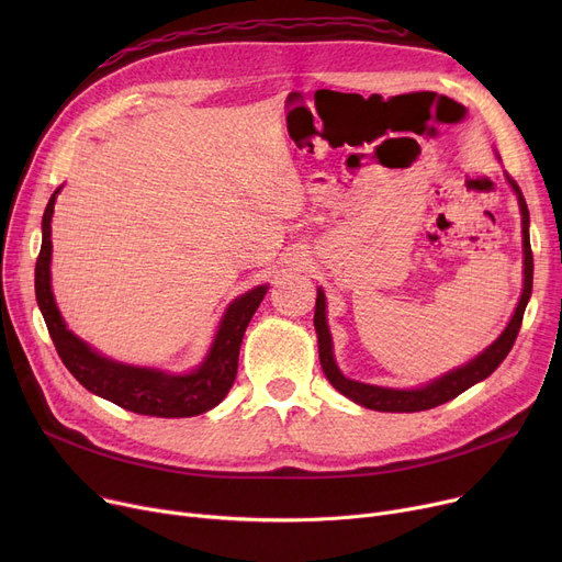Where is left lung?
I'll list each match as a JSON object with an SVG mask.
<instances>
[{"instance_id": "1", "label": "left lung", "mask_w": 562, "mask_h": 562, "mask_svg": "<svg viewBox=\"0 0 562 562\" xmlns=\"http://www.w3.org/2000/svg\"><path fill=\"white\" fill-rule=\"evenodd\" d=\"M508 182L517 193L519 200V210H521V232H524V291L519 305L508 323V328L504 330L490 348H485L476 360H471L469 364L441 375L439 380L430 382V385L422 387V390H387V387H373V385H364V382H356L348 380L335 364L333 358V339H330V330L326 323V296L318 289L316 293V310H314V328L318 335V358H321V367L326 378L330 380V385L341 392L346 398L356 401L369 409H378V412H422V409H430L437 407L441 403H447L456 396H460L464 390H469L476 382L485 380L501 362L506 360V356L510 352L519 328H521V318H524V310L528 305L530 291H533V250H530V239H528V206L526 200L517 187V182L508 175Z\"/></svg>"}]
</instances>
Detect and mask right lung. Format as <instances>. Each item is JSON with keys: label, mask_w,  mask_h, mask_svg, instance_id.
<instances>
[{"label": "right lung", "mask_w": 562, "mask_h": 562, "mask_svg": "<svg viewBox=\"0 0 562 562\" xmlns=\"http://www.w3.org/2000/svg\"><path fill=\"white\" fill-rule=\"evenodd\" d=\"M58 189L52 193L43 214V246L36 259V301L47 323L49 337L56 346L58 358L66 369L81 382V385L115 405H121L136 415L150 417H195L202 412L216 407L229 387L234 385L236 367H239V348L244 333L252 314L257 312L266 286H257L241 299H236L223 323L210 356L202 367L189 375H168L155 369H138L117 364L88 348L77 339L58 314L52 284H49V259H52V212Z\"/></svg>", "instance_id": "right-lung-1"}]
</instances>
